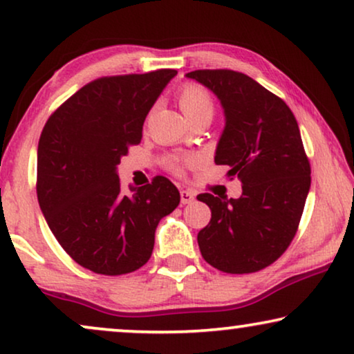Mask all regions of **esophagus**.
Returning a JSON list of instances; mask_svg holds the SVG:
<instances>
[{"mask_svg":"<svg viewBox=\"0 0 354 354\" xmlns=\"http://www.w3.org/2000/svg\"><path fill=\"white\" fill-rule=\"evenodd\" d=\"M195 200V193L190 190H180V201L183 205H190Z\"/></svg>","mask_w":354,"mask_h":354,"instance_id":"34e87169","label":"esophagus"}]
</instances>
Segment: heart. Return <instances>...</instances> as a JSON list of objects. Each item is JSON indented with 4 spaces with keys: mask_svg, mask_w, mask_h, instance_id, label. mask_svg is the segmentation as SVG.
<instances>
[{
    "mask_svg": "<svg viewBox=\"0 0 354 354\" xmlns=\"http://www.w3.org/2000/svg\"><path fill=\"white\" fill-rule=\"evenodd\" d=\"M178 104L183 114L187 115L188 120H193L201 115H211L214 113V103H212L209 93L205 88L198 85H187L183 86L178 93ZM195 162L193 156H180L171 161V169L176 172H180L183 166Z\"/></svg>",
    "mask_w": 354,
    "mask_h": 354,
    "instance_id": "b5f03b06",
    "label": "heart"
}]
</instances>
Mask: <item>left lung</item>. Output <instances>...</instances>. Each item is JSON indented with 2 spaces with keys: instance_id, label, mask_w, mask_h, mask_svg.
Masks as SVG:
<instances>
[{
  "instance_id": "left-lung-1",
  "label": "left lung",
  "mask_w": 354,
  "mask_h": 354,
  "mask_svg": "<svg viewBox=\"0 0 354 354\" xmlns=\"http://www.w3.org/2000/svg\"><path fill=\"white\" fill-rule=\"evenodd\" d=\"M221 101L225 125L214 162L241 180V196L196 198L211 209L198 234L206 263L229 274L268 268L297 234L311 187V167L298 122L287 104L235 71H193L185 75Z\"/></svg>"
}]
</instances>
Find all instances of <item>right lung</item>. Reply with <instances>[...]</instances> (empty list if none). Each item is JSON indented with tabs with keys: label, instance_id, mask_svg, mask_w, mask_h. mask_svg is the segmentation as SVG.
I'll return each mask as SVG.
<instances>
[{
	"label": "right lung",
	"instance_id": "obj_1",
	"mask_svg": "<svg viewBox=\"0 0 354 354\" xmlns=\"http://www.w3.org/2000/svg\"><path fill=\"white\" fill-rule=\"evenodd\" d=\"M174 69L103 77L82 86L43 127L37 196L46 224L77 264L120 275L147 264L159 221L180 193L166 177L120 192L118 164L142 140L143 122Z\"/></svg>",
	"mask_w": 354,
	"mask_h": 354
}]
</instances>
